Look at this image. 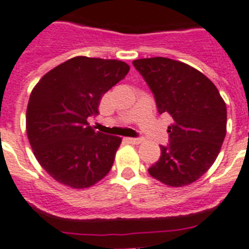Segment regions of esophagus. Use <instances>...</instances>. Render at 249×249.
<instances>
[{
    "instance_id": "34e87169",
    "label": "esophagus",
    "mask_w": 249,
    "mask_h": 249,
    "mask_svg": "<svg viewBox=\"0 0 249 249\" xmlns=\"http://www.w3.org/2000/svg\"><path fill=\"white\" fill-rule=\"evenodd\" d=\"M126 142H129L130 144H141L143 139H141V138H126Z\"/></svg>"
}]
</instances>
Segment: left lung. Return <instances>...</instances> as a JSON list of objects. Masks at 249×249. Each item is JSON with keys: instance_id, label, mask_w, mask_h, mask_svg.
I'll return each mask as SVG.
<instances>
[{"instance_id": "1", "label": "left lung", "mask_w": 249, "mask_h": 249, "mask_svg": "<svg viewBox=\"0 0 249 249\" xmlns=\"http://www.w3.org/2000/svg\"><path fill=\"white\" fill-rule=\"evenodd\" d=\"M152 89L158 112L173 119L168 147L148 172L171 187L195 182L213 166L227 134V105L214 83L189 64L154 57L133 62Z\"/></svg>"}]
</instances>
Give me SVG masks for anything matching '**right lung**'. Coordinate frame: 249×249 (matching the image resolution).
Segmentation results:
<instances>
[{"label":"right lung","mask_w":249,"mask_h":249,"mask_svg":"<svg viewBox=\"0 0 249 249\" xmlns=\"http://www.w3.org/2000/svg\"><path fill=\"white\" fill-rule=\"evenodd\" d=\"M129 70L121 60L78 55L35 85L26 108V133L36 160L55 181L87 189L110 172L121 138L95 131L87 119L99 114L102 96Z\"/></svg>","instance_id":"add662e5"}]
</instances>
